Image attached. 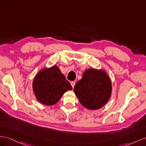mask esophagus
Returning <instances> with one entry per match:
<instances>
[{
    "instance_id": "1",
    "label": "esophagus",
    "mask_w": 146,
    "mask_h": 146,
    "mask_svg": "<svg viewBox=\"0 0 146 146\" xmlns=\"http://www.w3.org/2000/svg\"><path fill=\"white\" fill-rule=\"evenodd\" d=\"M71 85H72V87L73 88V87H74V85H75V82H74V81L71 82Z\"/></svg>"
}]
</instances>
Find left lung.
Instances as JSON below:
<instances>
[{"instance_id": "left-lung-1", "label": "left lung", "mask_w": 146, "mask_h": 146, "mask_svg": "<svg viewBox=\"0 0 146 146\" xmlns=\"http://www.w3.org/2000/svg\"><path fill=\"white\" fill-rule=\"evenodd\" d=\"M74 92L83 106L91 110H98L111 96V81L105 70L87 69L81 80L76 82Z\"/></svg>"}]
</instances>
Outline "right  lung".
Masks as SVG:
<instances>
[{
	"mask_svg": "<svg viewBox=\"0 0 146 146\" xmlns=\"http://www.w3.org/2000/svg\"><path fill=\"white\" fill-rule=\"evenodd\" d=\"M32 87L37 100L47 106L57 103L65 92L73 89L56 65L40 70L34 78Z\"/></svg>",
	"mask_w": 146,
	"mask_h": 146,
	"instance_id": "add662e5",
	"label": "right lung"
}]
</instances>
